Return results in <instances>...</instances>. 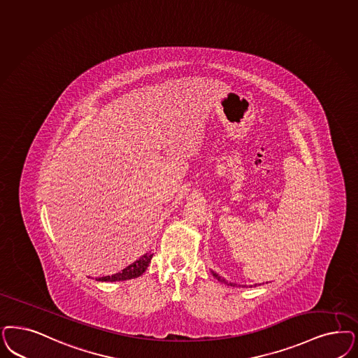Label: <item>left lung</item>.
I'll use <instances>...</instances> for the list:
<instances>
[{"label": "left lung", "mask_w": 358, "mask_h": 358, "mask_svg": "<svg viewBox=\"0 0 358 358\" xmlns=\"http://www.w3.org/2000/svg\"><path fill=\"white\" fill-rule=\"evenodd\" d=\"M211 273H213V276L215 278V279H218V282H222V283L227 284V285H236L235 283H231V282H227V280H224L223 279L222 276H220L217 272L211 271ZM243 287H246V285H243ZM250 287H252V285H250ZM255 287H257V284H255Z\"/></svg>", "instance_id": "8db88e82"}]
</instances>
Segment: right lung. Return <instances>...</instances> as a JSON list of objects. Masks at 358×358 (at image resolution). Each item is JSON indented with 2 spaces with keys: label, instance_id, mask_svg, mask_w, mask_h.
<instances>
[{
  "label": "right lung",
  "instance_id": "right-lung-1",
  "mask_svg": "<svg viewBox=\"0 0 358 358\" xmlns=\"http://www.w3.org/2000/svg\"><path fill=\"white\" fill-rule=\"evenodd\" d=\"M152 257H153V254L150 251L145 252L143 257H140L138 259L134 262L132 264H129L128 267H125L122 271L113 273V275H108V276L99 278L96 280L98 282H124V280L138 278L147 271Z\"/></svg>",
  "mask_w": 358,
  "mask_h": 358
}]
</instances>
